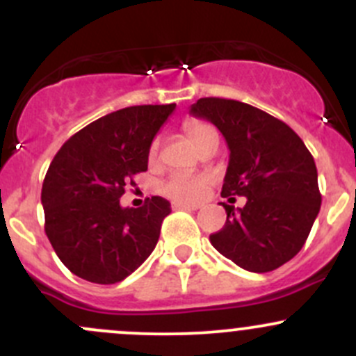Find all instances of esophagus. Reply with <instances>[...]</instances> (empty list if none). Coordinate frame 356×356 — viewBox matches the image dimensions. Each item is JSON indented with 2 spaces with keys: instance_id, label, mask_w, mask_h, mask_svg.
I'll use <instances>...</instances> for the list:
<instances>
[{
  "instance_id": "obj_1",
  "label": "esophagus",
  "mask_w": 356,
  "mask_h": 356,
  "mask_svg": "<svg viewBox=\"0 0 356 356\" xmlns=\"http://www.w3.org/2000/svg\"><path fill=\"white\" fill-rule=\"evenodd\" d=\"M200 207H193V204L186 203H172V210H198Z\"/></svg>"
}]
</instances>
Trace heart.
Here are the masks:
<instances>
[{
	"label": "heart",
	"instance_id": "obj_1",
	"mask_svg": "<svg viewBox=\"0 0 356 356\" xmlns=\"http://www.w3.org/2000/svg\"><path fill=\"white\" fill-rule=\"evenodd\" d=\"M184 131L193 143L201 149L210 145L218 146V132L210 122L189 118L184 122ZM160 152V139H153L148 149V160L155 161ZM210 186V177L204 174H189V172H174L160 184L161 195L177 201V203H198Z\"/></svg>",
	"mask_w": 356,
	"mask_h": 356
}]
</instances>
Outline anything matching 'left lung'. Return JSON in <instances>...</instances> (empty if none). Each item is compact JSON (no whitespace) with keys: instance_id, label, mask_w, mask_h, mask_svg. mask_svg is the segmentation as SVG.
I'll return each mask as SVG.
<instances>
[{"instance_id":"8db88e82","label":"left lung","mask_w":356,"mask_h":356,"mask_svg":"<svg viewBox=\"0 0 356 356\" xmlns=\"http://www.w3.org/2000/svg\"><path fill=\"white\" fill-rule=\"evenodd\" d=\"M189 113L210 120L229 146L222 196L246 198L238 210L222 203L227 220L210 243L245 270H275L303 248L321 210L314 156L288 124L248 103L201 98Z\"/></svg>"}]
</instances>
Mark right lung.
<instances>
[{"mask_svg":"<svg viewBox=\"0 0 356 356\" xmlns=\"http://www.w3.org/2000/svg\"><path fill=\"white\" fill-rule=\"evenodd\" d=\"M170 105L122 108L72 136L46 172L41 203L44 231L72 274L96 284L131 275L155 250L170 203L146 198L141 208H122L125 186L148 170V149Z\"/></svg>","mask_w":356,"mask_h":356,"instance_id":"1","label":"right lung"}]
</instances>
